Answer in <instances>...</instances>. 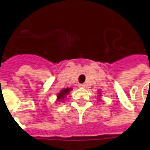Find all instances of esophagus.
<instances>
[{
	"label": "esophagus",
	"instance_id": "esophagus-1",
	"mask_svg": "<svg viewBox=\"0 0 150 150\" xmlns=\"http://www.w3.org/2000/svg\"><path fill=\"white\" fill-rule=\"evenodd\" d=\"M86 87V85L84 83H79V88H85Z\"/></svg>",
	"mask_w": 150,
	"mask_h": 150
}]
</instances>
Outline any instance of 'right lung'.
Wrapping results in <instances>:
<instances>
[{"label": "right lung", "mask_w": 150, "mask_h": 150, "mask_svg": "<svg viewBox=\"0 0 150 150\" xmlns=\"http://www.w3.org/2000/svg\"><path fill=\"white\" fill-rule=\"evenodd\" d=\"M71 88H65V89H63L61 91V92L58 95V100H62L63 98L65 97L66 95H67L69 93V91H71Z\"/></svg>", "instance_id": "add662e5"}]
</instances>
